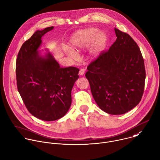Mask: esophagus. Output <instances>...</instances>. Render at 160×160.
I'll use <instances>...</instances> for the list:
<instances>
[{"label": "esophagus", "mask_w": 160, "mask_h": 160, "mask_svg": "<svg viewBox=\"0 0 160 160\" xmlns=\"http://www.w3.org/2000/svg\"><path fill=\"white\" fill-rule=\"evenodd\" d=\"M84 73H85V70L83 69V68H81L79 71V75H84Z\"/></svg>", "instance_id": "34e87169"}]
</instances>
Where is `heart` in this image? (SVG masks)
<instances>
[{"mask_svg": "<svg viewBox=\"0 0 160 160\" xmlns=\"http://www.w3.org/2000/svg\"><path fill=\"white\" fill-rule=\"evenodd\" d=\"M70 42L72 48L77 50L85 48L91 43L89 48L90 52L93 55H96L105 48L107 36L103 32H98L97 28H88L75 33ZM67 52L72 58L76 56L75 52L71 48H67Z\"/></svg>", "mask_w": 160, "mask_h": 160, "instance_id": "heart-1", "label": "heart"}]
</instances>
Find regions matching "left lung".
I'll use <instances>...</instances> for the list:
<instances>
[{
    "label": "left lung",
    "instance_id": "8db88e82",
    "mask_svg": "<svg viewBox=\"0 0 160 160\" xmlns=\"http://www.w3.org/2000/svg\"><path fill=\"white\" fill-rule=\"evenodd\" d=\"M116 41L87 67L85 77L100 109L112 115L123 114L141 100L146 78L144 60L137 43L115 28Z\"/></svg>",
    "mask_w": 160,
    "mask_h": 160
}]
</instances>
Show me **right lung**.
Wrapping results in <instances>:
<instances>
[{
  "instance_id": "add662e5",
  "label": "right lung",
  "mask_w": 160,
  "mask_h": 160,
  "mask_svg": "<svg viewBox=\"0 0 160 160\" xmlns=\"http://www.w3.org/2000/svg\"><path fill=\"white\" fill-rule=\"evenodd\" d=\"M53 26L36 31L22 45L16 66L17 87L28 111L34 117L52 121L63 117L72 103L71 92L79 69L61 68L48 51L41 55L42 37Z\"/></svg>"
}]
</instances>
